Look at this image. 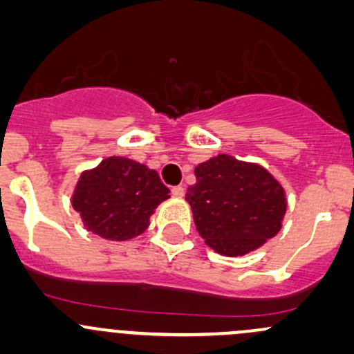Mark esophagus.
<instances>
[{
	"mask_svg": "<svg viewBox=\"0 0 354 354\" xmlns=\"http://www.w3.org/2000/svg\"><path fill=\"white\" fill-rule=\"evenodd\" d=\"M171 193H173L174 198H183L185 196V188L183 187H174L171 189Z\"/></svg>",
	"mask_w": 354,
	"mask_h": 354,
	"instance_id": "34e87169",
	"label": "esophagus"
}]
</instances>
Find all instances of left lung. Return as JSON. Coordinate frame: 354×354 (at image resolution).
Masks as SVG:
<instances>
[{
  "instance_id": "obj_1",
  "label": "left lung",
  "mask_w": 354,
  "mask_h": 354,
  "mask_svg": "<svg viewBox=\"0 0 354 354\" xmlns=\"http://www.w3.org/2000/svg\"><path fill=\"white\" fill-rule=\"evenodd\" d=\"M187 202L208 248L229 258L249 254L283 225L288 207L280 181L258 162L217 154L195 167Z\"/></svg>"
}]
</instances>
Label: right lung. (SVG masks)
<instances>
[{"mask_svg":"<svg viewBox=\"0 0 354 354\" xmlns=\"http://www.w3.org/2000/svg\"><path fill=\"white\" fill-rule=\"evenodd\" d=\"M167 198L169 189L154 169L110 156L80 174L71 205L89 232L109 241H130L147 229L151 215Z\"/></svg>","mask_w":354,"mask_h":354,"instance_id":"add662e5","label":"right lung"}]
</instances>
